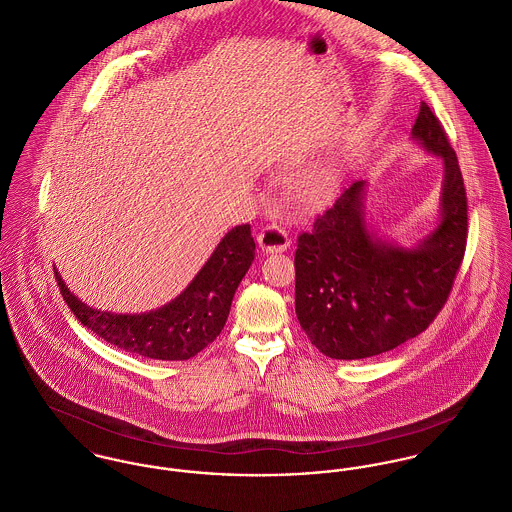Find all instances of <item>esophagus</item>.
Listing matches in <instances>:
<instances>
[{"instance_id": "1", "label": "esophagus", "mask_w": 512, "mask_h": 512, "mask_svg": "<svg viewBox=\"0 0 512 512\" xmlns=\"http://www.w3.org/2000/svg\"><path fill=\"white\" fill-rule=\"evenodd\" d=\"M257 241L265 253H282L290 247V237L276 224H269L267 228H263Z\"/></svg>"}]
</instances>
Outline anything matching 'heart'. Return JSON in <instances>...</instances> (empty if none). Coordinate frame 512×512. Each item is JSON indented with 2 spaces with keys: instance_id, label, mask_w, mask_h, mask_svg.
<instances>
[{
  "instance_id": "heart-1",
  "label": "heart",
  "mask_w": 512,
  "mask_h": 512,
  "mask_svg": "<svg viewBox=\"0 0 512 512\" xmlns=\"http://www.w3.org/2000/svg\"><path fill=\"white\" fill-rule=\"evenodd\" d=\"M335 183H337V175L333 169H321L312 175V189L319 195L331 191L335 187Z\"/></svg>"
}]
</instances>
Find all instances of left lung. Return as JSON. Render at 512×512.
<instances>
[{
	"mask_svg": "<svg viewBox=\"0 0 512 512\" xmlns=\"http://www.w3.org/2000/svg\"><path fill=\"white\" fill-rule=\"evenodd\" d=\"M411 138L442 161L438 222L401 245L366 220V181H356L298 237L296 315L319 353L358 360L423 333L444 306L468 237V200L458 158L431 107L421 103Z\"/></svg>",
	"mask_w": 512,
	"mask_h": 512,
	"instance_id": "8db88e82",
	"label": "left lung"
}]
</instances>
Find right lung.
<instances>
[{
  "label": "right lung",
  "instance_id": "add662e5",
  "mask_svg": "<svg viewBox=\"0 0 512 512\" xmlns=\"http://www.w3.org/2000/svg\"><path fill=\"white\" fill-rule=\"evenodd\" d=\"M253 259L255 241L251 226L232 228L177 298L144 314L95 310L70 292L56 267L54 275L70 310L107 343L146 358L189 360L224 329L237 286Z\"/></svg>",
  "mask_w": 512,
  "mask_h": 512
}]
</instances>
